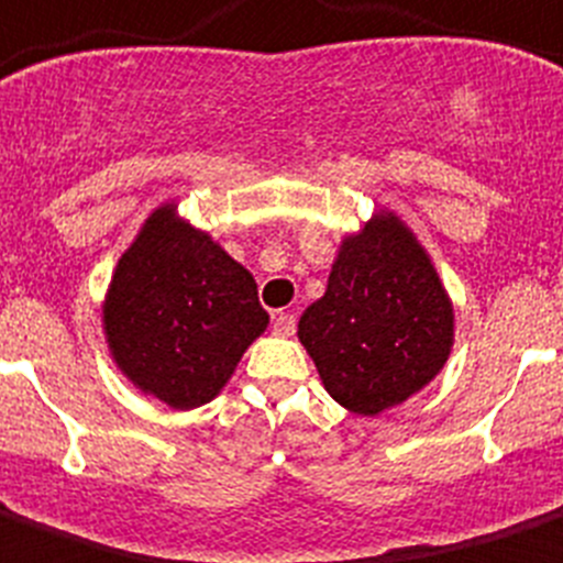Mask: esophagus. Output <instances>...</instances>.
Instances as JSON below:
<instances>
[{"label":"esophagus","instance_id":"34e87169","mask_svg":"<svg viewBox=\"0 0 563 563\" xmlns=\"http://www.w3.org/2000/svg\"><path fill=\"white\" fill-rule=\"evenodd\" d=\"M295 314L291 312H277L274 314V332H277V335H283V338H289V335H295Z\"/></svg>","mask_w":563,"mask_h":563}]
</instances>
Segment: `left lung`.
<instances>
[{
	"instance_id": "1",
	"label": "left lung",
	"mask_w": 563,
	"mask_h": 563,
	"mask_svg": "<svg viewBox=\"0 0 563 563\" xmlns=\"http://www.w3.org/2000/svg\"><path fill=\"white\" fill-rule=\"evenodd\" d=\"M297 338L332 399L378 416L428 387L454 346V303L408 222L378 208L346 234Z\"/></svg>"
}]
</instances>
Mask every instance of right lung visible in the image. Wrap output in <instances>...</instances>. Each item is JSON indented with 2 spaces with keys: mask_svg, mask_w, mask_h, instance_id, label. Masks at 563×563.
Masks as SVG:
<instances>
[{
  "mask_svg": "<svg viewBox=\"0 0 563 563\" xmlns=\"http://www.w3.org/2000/svg\"><path fill=\"white\" fill-rule=\"evenodd\" d=\"M100 321L109 355L135 390L194 410L231 382L268 312L249 268L167 199L118 260Z\"/></svg>",
  "mask_w": 563,
  "mask_h": 563,
  "instance_id": "1",
  "label": "right lung"
}]
</instances>
